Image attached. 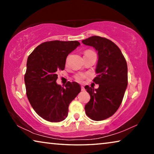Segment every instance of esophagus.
Here are the masks:
<instances>
[{
	"label": "esophagus",
	"instance_id": "esophagus-1",
	"mask_svg": "<svg viewBox=\"0 0 154 154\" xmlns=\"http://www.w3.org/2000/svg\"><path fill=\"white\" fill-rule=\"evenodd\" d=\"M82 91H85V88L83 86H82Z\"/></svg>",
	"mask_w": 154,
	"mask_h": 154
}]
</instances>
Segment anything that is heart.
<instances>
[{"instance_id":"obj_1","label":"heart","mask_w":154,"mask_h":154,"mask_svg":"<svg viewBox=\"0 0 154 154\" xmlns=\"http://www.w3.org/2000/svg\"><path fill=\"white\" fill-rule=\"evenodd\" d=\"M90 51H92L91 50H86L84 52V54L88 53V52ZM86 77V75L85 74H82V73H79V74H77L75 75V79H76L77 82H82V81L85 79V78Z\"/></svg>"}]
</instances>
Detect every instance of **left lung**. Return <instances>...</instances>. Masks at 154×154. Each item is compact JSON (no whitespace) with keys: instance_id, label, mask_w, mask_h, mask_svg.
Returning a JSON list of instances; mask_svg holds the SVG:
<instances>
[{"instance_id":"obj_1","label":"left lung","mask_w":154,"mask_h":154,"mask_svg":"<svg viewBox=\"0 0 154 154\" xmlns=\"http://www.w3.org/2000/svg\"><path fill=\"white\" fill-rule=\"evenodd\" d=\"M82 43L94 48L98 54L97 76L93 82L99 87L85 86L90 95L85 113L93 120L101 121L113 116L123 100L128 85L126 60L118 47L108 38L92 36Z\"/></svg>"}]
</instances>
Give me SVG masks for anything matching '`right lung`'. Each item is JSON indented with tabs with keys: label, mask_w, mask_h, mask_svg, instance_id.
Here are the masks:
<instances>
[{
	"label": "right lung",
	"mask_w": 154,
	"mask_h": 154,
	"mask_svg": "<svg viewBox=\"0 0 154 154\" xmlns=\"http://www.w3.org/2000/svg\"><path fill=\"white\" fill-rule=\"evenodd\" d=\"M79 45L77 41H47L28 56L24 75L26 95L36 113L47 121L64 120L69 104L80 92L76 82H68L65 88L56 83L57 71H63L66 57Z\"/></svg>",
	"instance_id": "1"
}]
</instances>
